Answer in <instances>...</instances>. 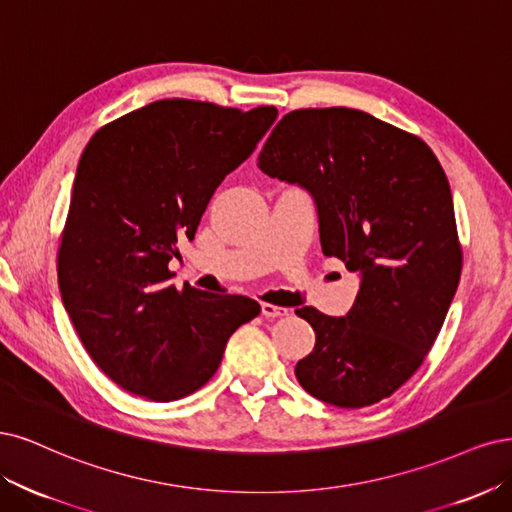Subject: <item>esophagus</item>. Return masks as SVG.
<instances>
[{
  "mask_svg": "<svg viewBox=\"0 0 512 512\" xmlns=\"http://www.w3.org/2000/svg\"><path fill=\"white\" fill-rule=\"evenodd\" d=\"M261 315L266 317V319H278V317H287V315H289V308H283V306H274V304L263 302V304H261Z\"/></svg>",
  "mask_w": 512,
  "mask_h": 512,
  "instance_id": "esophagus-1",
  "label": "esophagus"
}]
</instances>
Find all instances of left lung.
<instances>
[{"label":"left lung","mask_w":512,"mask_h":512,"mask_svg":"<svg viewBox=\"0 0 512 512\" xmlns=\"http://www.w3.org/2000/svg\"><path fill=\"white\" fill-rule=\"evenodd\" d=\"M257 166L312 195L323 255L361 280L344 317L295 310L317 336L295 366L300 385L338 408L389 398L430 353L461 276L440 161L421 138L340 106L285 114Z\"/></svg>","instance_id":"left-lung-1"}]
</instances>
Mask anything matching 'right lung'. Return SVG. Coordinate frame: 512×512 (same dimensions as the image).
I'll list each match as a JSON object with an SVG mask.
<instances>
[{
  "label": "right lung",
  "mask_w": 512,
  "mask_h": 512,
  "mask_svg": "<svg viewBox=\"0 0 512 512\" xmlns=\"http://www.w3.org/2000/svg\"><path fill=\"white\" fill-rule=\"evenodd\" d=\"M195 100H159L97 129L80 155L57 255L59 291L87 353L125 391L172 402L204 387L261 306L176 289L168 268L223 178L276 121Z\"/></svg>",
  "instance_id": "obj_1"
}]
</instances>
